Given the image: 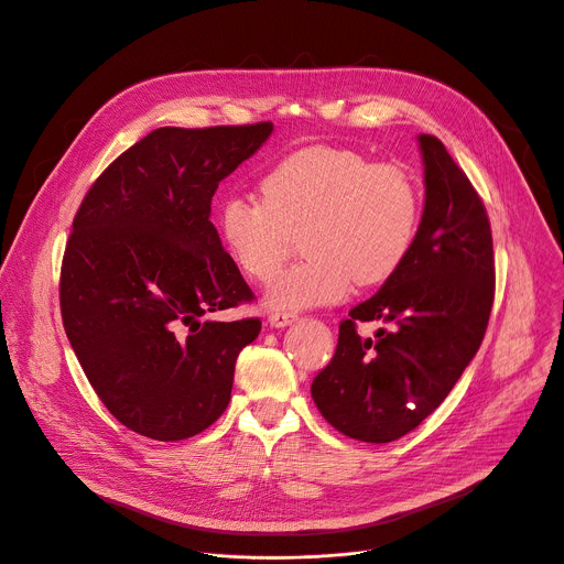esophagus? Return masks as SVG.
<instances>
[{"mask_svg":"<svg viewBox=\"0 0 564 564\" xmlns=\"http://www.w3.org/2000/svg\"><path fill=\"white\" fill-rule=\"evenodd\" d=\"M294 319H296L294 313H272V315L268 317V324H270L272 328H283V326H290Z\"/></svg>","mask_w":564,"mask_h":564,"instance_id":"34e87169","label":"esophagus"}]
</instances>
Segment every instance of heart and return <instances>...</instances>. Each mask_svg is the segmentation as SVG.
<instances>
[{"label":"heart","instance_id":"heart-1","mask_svg":"<svg viewBox=\"0 0 564 564\" xmlns=\"http://www.w3.org/2000/svg\"><path fill=\"white\" fill-rule=\"evenodd\" d=\"M261 202L229 195L218 209V236L234 268L270 279L301 231L308 259L265 290L272 311H301L339 301L350 283L391 279L414 247L421 191L398 164H373L362 152L311 145L274 164L259 182Z\"/></svg>","mask_w":564,"mask_h":564}]
</instances>
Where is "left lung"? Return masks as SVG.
<instances>
[{
  "label": "left lung",
  "mask_w": 564,
  "mask_h": 564,
  "mask_svg": "<svg viewBox=\"0 0 564 564\" xmlns=\"http://www.w3.org/2000/svg\"><path fill=\"white\" fill-rule=\"evenodd\" d=\"M425 207L400 270L339 324L330 365L313 380L322 416L341 434L389 443L447 398L481 346L492 296V234L481 197L445 145L419 134ZM355 321H387L362 340Z\"/></svg>",
  "instance_id": "1"
}]
</instances>
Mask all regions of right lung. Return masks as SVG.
Here are the masks:
<instances>
[{"instance_id":"add662e5","label":"right lung","mask_w":564,"mask_h":564,"mask_svg":"<svg viewBox=\"0 0 564 564\" xmlns=\"http://www.w3.org/2000/svg\"><path fill=\"white\" fill-rule=\"evenodd\" d=\"M272 130H152L91 184L74 218L65 333L100 402L141 436L182 441L214 425L238 352L261 333L259 319L199 317L253 299L212 223V197Z\"/></svg>"}]
</instances>
